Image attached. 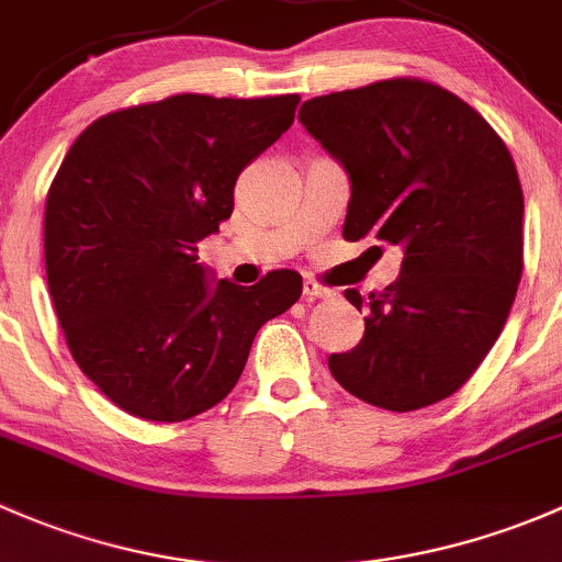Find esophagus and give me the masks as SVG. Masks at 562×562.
Returning <instances> with one entry per match:
<instances>
[{
	"mask_svg": "<svg viewBox=\"0 0 562 562\" xmlns=\"http://www.w3.org/2000/svg\"><path fill=\"white\" fill-rule=\"evenodd\" d=\"M303 294L308 300H327V297H335V289H329V286H324V283H319V281H305L303 283Z\"/></svg>",
	"mask_w": 562,
	"mask_h": 562,
	"instance_id": "34e87169",
	"label": "esophagus"
}]
</instances>
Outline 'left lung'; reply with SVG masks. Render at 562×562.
Listing matches in <instances>:
<instances>
[{
  "instance_id": "8db88e82",
  "label": "left lung",
  "mask_w": 562,
  "mask_h": 562,
  "mask_svg": "<svg viewBox=\"0 0 562 562\" xmlns=\"http://www.w3.org/2000/svg\"><path fill=\"white\" fill-rule=\"evenodd\" d=\"M300 124L349 172L344 238L403 248L384 292L357 289L366 335L329 373L386 411L454 395L490 355L522 279V187L506 143L468 102L419 78L314 97Z\"/></svg>"
}]
</instances>
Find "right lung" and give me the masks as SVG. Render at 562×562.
<instances>
[{
	"mask_svg": "<svg viewBox=\"0 0 562 562\" xmlns=\"http://www.w3.org/2000/svg\"><path fill=\"white\" fill-rule=\"evenodd\" d=\"M297 94H176L102 115L45 200V273L78 368L126 414L183 422L233 392L294 270L207 281L196 243L233 216L235 181L292 126Z\"/></svg>",
	"mask_w": 562,
	"mask_h": 562,
	"instance_id": "1",
	"label": "right lung"
}]
</instances>
